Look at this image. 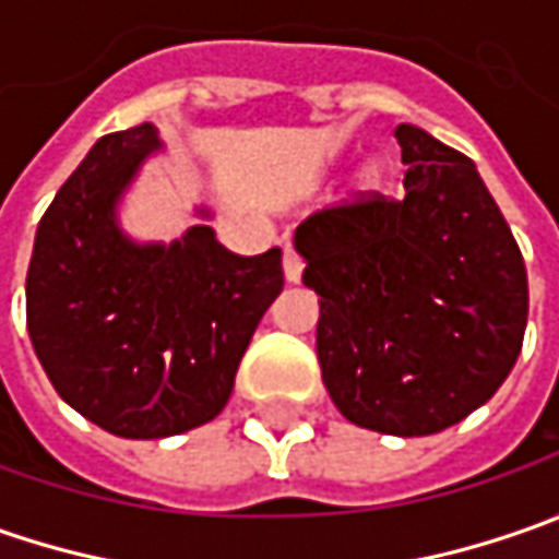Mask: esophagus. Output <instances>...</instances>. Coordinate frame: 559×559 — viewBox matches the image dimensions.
<instances>
[{"mask_svg":"<svg viewBox=\"0 0 559 559\" xmlns=\"http://www.w3.org/2000/svg\"><path fill=\"white\" fill-rule=\"evenodd\" d=\"M301 270H305V264H301L298 251H295V248H286V251H283V273H286V280H289V283H301Z\"/></svg>","mask_w":559,"mask_h":559,"instance_id":"esophagus-1","label":"esophagus"}]
</instances>
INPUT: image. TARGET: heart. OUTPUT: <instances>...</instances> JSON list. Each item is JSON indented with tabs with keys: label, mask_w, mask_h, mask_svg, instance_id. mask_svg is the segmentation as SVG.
<instances>
[{
	"label": "heart",
	"mask_w": 559,
	"mask_h": 559,
	"mask_svg": "<svg viewBox=\"0 0 559 559\" xmlns=\"http://www.w3.org/2000/svg\"><path fill=\"white\" fill-rule=\"evenodd\" d=\"M360 183L367 186V189L379 183V164H367V167L360 170Z\"/></svg>",
	"instance_id": "b5f03b06"
}]
</instances>
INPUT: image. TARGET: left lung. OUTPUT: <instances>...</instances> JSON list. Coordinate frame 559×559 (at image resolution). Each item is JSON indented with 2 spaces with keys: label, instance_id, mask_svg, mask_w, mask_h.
I'll return each mask as SVG.
<instances>
[{
  "label": "left lung",
  "instance_id": "obj_1",
  "mask_svg": "<svg viewBox=\"0 0 559 559\" xmlns=\"http://www.w3.org/2000/svg\"><path fill=\"white\" fill-rule=\"evenodd\" d=\"M395 136L404 199L317 211L295 251L320 295L317 357L338 414L411 439L501 389L523 348L528 280L476 164L414 123Z\"/></svg>",
  "mask_w": 559,
  "mask_h": 559
}]
</instances>
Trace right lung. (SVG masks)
Instances as JSON below:
<instances>
[{
  "label": "right lung",
  "mask_w": 559,
  "mask_h": 559,
  "mask_svg": "<svg viewBox=\"0 0 559 559\" xmlns=\"http://www.w3.org/2000/svg\"><path fill=\"white\" fill-rule=\"evenodd\" d=\"M164 148L152 123L90 148L36 226L27 333L76 414L120 439H167L217 417L261 317L283 292V251H226L207 221L136 242L120 202Z\"/></svg>",
  "instance_id": "1"
}]
</instances>
